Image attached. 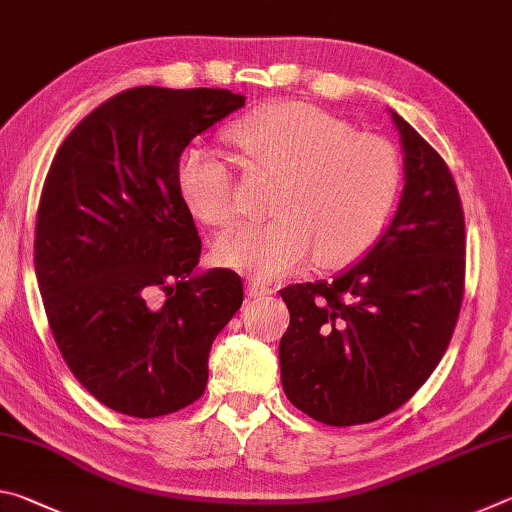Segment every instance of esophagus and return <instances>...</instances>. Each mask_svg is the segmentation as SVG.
Listing matches in <instances>:
<instances>
[{
	"label": "esophagus",
	"instance_id": "1",
	"mask_svg": "<svg viewBox=\"0 0 512 512\" xmlns=\"http://www.w3.org/2000/svg\"><path fill=\"white\" fill-rule=\"evenodd\" d=\"M268 293H273V289H268L266 284H259V282H248V296L250 298H264Z\"/></svg>",
	"mask_w": 512,
	"mask_h": 512
}]
</instances>
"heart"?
Instances as JSON below:
<instances>
[{
    "label": "heart",
    "instance_id": "heart-1",
    "mask_svg": "<svg viewBox=\"0 0 512 512\" xmlns=\"http://www.w3.org/2000/svg\"><path fill=\"white\" fill-rule=\"evenodd\" d=\"M250 169L275 178L264 225H244L214 246L216 262L257 280L305 268H345L384 232L400 192V160L381 137L311 103L282 101L228 128ZM176 183L187 210L207 225L235 219V178L228 164L192 144L180 153Z\"/></svg>",
    "mask_w": 512,
    "mask_h": 512
}]
</instances>
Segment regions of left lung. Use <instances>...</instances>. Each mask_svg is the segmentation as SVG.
<instances>
[{"instance_id":"obj_1","label":"left lung","mask_w":512,"mask_h":512,"mask_svg":"<svg viewBox=\"0 0 512 512\" xmlns=\"http://www.w3.org/2000/svg\"><path fill=\"white\" fill-rule=\"evenodd\" d=\"M404 189L388 230L334 277L291 284L280 341L289 402L329 427L384 418L409 402L452 339L465 289V219L445 160L391 110Z\"/></svg>"}]
</instances>
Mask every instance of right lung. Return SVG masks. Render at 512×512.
Listing matches in <instances>:
<instances>
[{
    "mask_svg": "<svg viewBox=\"0 0 512 512\" xmlns=\"http://www.w3.org/2000/svg\"><path fill=\"white\" fill-rule=\"evenodd\" d=\"M244 103L221 88L119 92L51 162L40 296L69 370L112 411L158 418L196 402L212 341L244 302L235 271H196L201 237L176 183L185 146Z\"/></svg>",
    "mask_w": 512,
    "mask_h": 512,
    "instance_id": "right-lung-1",
    "label": "right lung"
}]
</instances>
